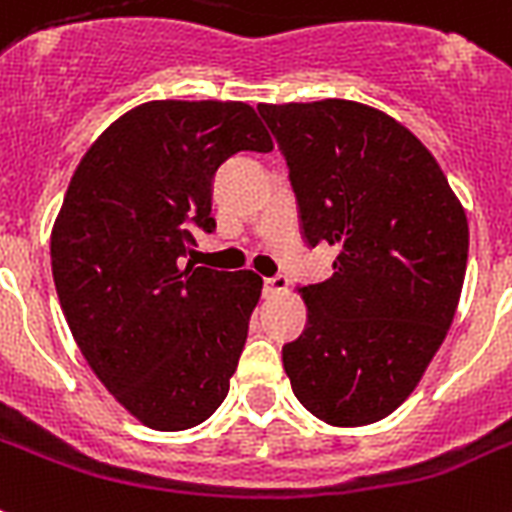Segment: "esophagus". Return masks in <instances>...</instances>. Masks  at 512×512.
Returning a JSON list of instances; mask_svg holds the SVG:
<instances>
[{
	"label": "esophagus",
	"instance_id": "1",
	"mask_svg": "<svg viewBox=\"0 0 512 512\" xmlns=\"http://www.w3.org/2000/svg\"><path fill=\"white\" fill-rule=\"evenodd\" d=\"M289 289V278L286 276H270L263 278V294L265 297H273V294H281Z\"/></svg>",
	"mask_w": 512,
	"mask_h": 512
}]
</instances>
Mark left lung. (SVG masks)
Wrapping results in <instances>:
<instances>
[{
    "label": "left lung",
    "mask_w": 512,
    "mask_h": 512,
    "mask_svg": "<svg viewBox=\"0 0 512 512\" xmlns=\"http://www.w3.org/2000/svg\"><path fill=\"white\" fill-rule=\"evenodd\" d=\"M289 165L302 234L339 249L299 289L307 326L284 344L297 400L331 426H368L410 397L442 347L468 263V220L429 149L350 99L257 105Z\"/></svg>",
    "instance_id": "left-lung-1"
}]
</instances>
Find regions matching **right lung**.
<instances>
[{"instance_id":"add662e5","label":"right lung","mask_w":512,"mask_h":512,"mask_svg":"<svg viewBox=\"0 0 512 512\" xmlns=\"http://www.w3.org/2000/svg\"><path fill=\"white\" fill-rule=\"evenodd\" d=\"M273 141L244 102L160 99L89 147L52 228V276L78 350L155 431L199 426L226 400L263 278L186 263L213 234L220 162Z\"/></svg>"}]
</instances>
